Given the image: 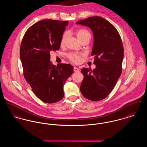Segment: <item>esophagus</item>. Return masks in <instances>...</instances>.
<instances>
[{"label":"esophagus","instance_id":"1","mask_svg":"<svg viewBox=\"0 0 147 147\" xmlns=\"http://www.w3.org/2000/svg\"><path fill=\"white\" fill-rule=\"evenodd\" d=\"M74 72H79V71H80V70H79V69L78 68L75 67L74 68Z\"/></svg>","mask_w":147,"mask_h":147}]
</instances>
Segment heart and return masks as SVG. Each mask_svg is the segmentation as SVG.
I'll return each mask as SVG.
<instances>
[{"mask_svg": "<svg viewBox=\"0 0 147 147\" xmlns=\"http://www.w3.org/2000/svg\"><path fill=\"white\" fill-rule=\"evenodd\" d=\"M75 34L79 39L81 42L82 40L91 38V34L90 32L86 29L85 28H79L75 31ZM69 36V33L68 31H65L62 35L61 41H60V45L63 47L65 45L67 39ZM82 55L74 53H70L67 54L68 58L73 63H79L81 61V57Z\"/></svg>", "mask_w": 147, "mask_h": 147, "instance_id": "b5f03b06", "label": "heart"}]
</instances>
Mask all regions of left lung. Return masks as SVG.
Segmentation results:
<instances>
[{
  "label": "left lung",
  "instance_id": "left-lung-1",
  "mask_svg": "<svg viewBox=\"0 0 147 147\" xmlns=\"http://www.w3.org/2000/svg\"><path fill=\"white\" fill-rule=\"evenodd\" d=\"M76 24L90 27L93 33L92 55L95 69L82 68L84 79L80 86L82 95L92 101H99L115 88L122 73L123 47L120 35L105 18L94 16L78 21Z\"/></svg>",
  "mask_w": 147,
  "mask_h": 147
}]
</instances>
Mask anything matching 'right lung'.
Masks as SVG:
<instances>
[{
    "label": "right lung",
    "mask_w": 147,
    "mask_h": 147,
    "mask_svg": "<svg viewBox=\"0 0 147 147\" xmlns=\"http://www.w3.org/2000/svg\"><path fill=\"white\" fill-rule=\"evenodd\" d=\"M68 21L43 20L30 27L20 47L24 76L35 95L42 102L54 103L64 96L63 85L74 71L69 64L53 65L51 51H58Z\"/></svg>",
    "instance_id": "right-lung-1"
}]
</instances>
